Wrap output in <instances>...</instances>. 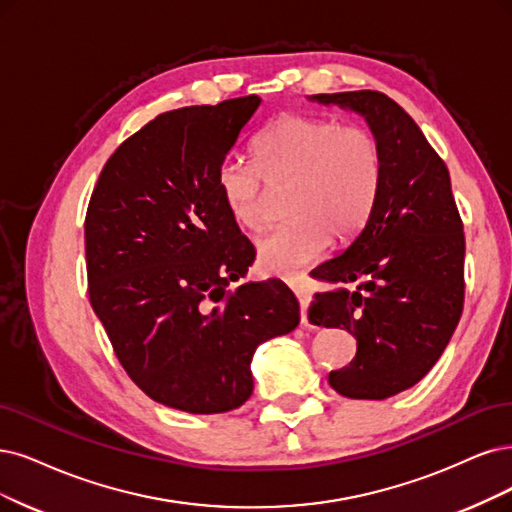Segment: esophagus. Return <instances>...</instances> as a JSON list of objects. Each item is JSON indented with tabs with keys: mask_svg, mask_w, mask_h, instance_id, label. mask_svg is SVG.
<instances>
[{
	"mask_svg": "<svg viewBox=\"0 0 512 512\" xmlns=\"http://www.w3.org/2000/svg\"><path fill=\"white\" fill-rule=\"evenodd\" d=\"M291 289L297 295L299 306H301V325L306 327L308 325V304H310V299H312V293H310L306 282H301V280L291 282Z\"/></svg>",
	"mask_w": 512,
	"mask_h": 512,
	"instance_id": "obj_1",
	"label": "esophagus"
}]
</instances>
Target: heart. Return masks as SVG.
I'll list each match as a JSON object with an SVG mask.
<instances>
[{"label": "heart", "mask_w": 512, "mask_h": 512, "mask_svg": "<svg viewBox=\"0 0 512 512\" xmlns=\"http://www.w3.org/2000/svg\"><path fill=\"white\" fill-rule=\"evenodd\" d=\"M257 166L227 160L217 187L230 217L257 232L268 223L270 187L287 189L285 225L257 240L259 266L287 276L316 261L329 240H350L380 192L384 151L371 130L329 118L282 116L255 145Z\"/></svg>", "instance_id": "1"}]
</instances>
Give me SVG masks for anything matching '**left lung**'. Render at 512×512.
Instances as JSON below:
<instances>
[{"label":"left lung","mask_w":512,"mask_h":512,"mask_svg":"<svg viewBox=\"0 0 512 512\" xmlns=\"http://www.w3.org/2000/svg\"><path fill=\"white\" fill-rule=\"evenodd\" d=\"M308 101L363 116L384 151L380 192L361 232L312 274V325L356 337L354 361L329 373L348 399L384 401L418 384L439 361L464 306V227L449 170L420 126L375 90L312 94Z\"/></svg>","instance_id":"left-lung-1"}]
</instances>
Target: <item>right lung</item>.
<instances>
[{
    "instance_id": "1",
    "label": "right lung",
    "mask_w": 512,
    "mask_h": 512,
    "mask_svg": "<svg viewBox=\"0 0 512 512\" xmlns=\"http://www.w3.org/2000/svg\"><path fill=\"white\" fill-rule=\"evenodd\" d=\"M259 105L251 94L160 113L107 160L88 204L92 310L130 380L187 413L249 401L257 346L299 325L280 280L236 285L255 251L217 187Z\"/></svg>"
}]
</instances>
